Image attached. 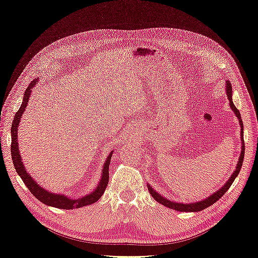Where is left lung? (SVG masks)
I'll list each match as a JSON object with an SVG mask.
<instances>
[{"label": "left lung", "instance_id": "8db88e82", "mask_svg": "<svg viewBox=\"0 0 258 258\" xmlns=\"http://www.w3.org/2000/svg\"><path fill=\"white\" fill-rule=\"evenodd\" d=\"M226 92H227V96H228V99H229V105H230V109L234 111V113L236 114L237 119H239L240 121V126H241V140H242V149H241V154H240V159L237 161V166L236 169L234 170V172L230 176L229 179L226 182V184H224V186L221 187V189H219L218 191H215L213 195H211L210 197H207L206 199H204L202 202H197V203H190V204H183V203H176V202H172V201H169V199L164 198L161 196L160 194H157V192L153 189V187L149 185L148 184V191L149 194L152 195V197L155 199L157 203L162 204V205L169 207V209H172L175 211H179V212H199V211L202 210H205L207 207L212 205L215 202H218L219 199H220L222 196L226 194V191H227L230 185H232L234 179L236 178V176L239 175V172L241 170V167H242V163H243V159H244V142H243V122H242V119H241V114H240V111L236 109L235 105H234V103L232 101V84H230L229 81L226 82Z\"/></svg>", "mask_w": 258, "mask_h": 258}]
</instances>
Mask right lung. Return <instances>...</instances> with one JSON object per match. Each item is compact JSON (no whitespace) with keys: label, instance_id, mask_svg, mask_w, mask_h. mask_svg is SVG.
<instances>
[{"label":"right lung","instance_id":"add662e5","mask_svg":"<svg viewBox=\"0 0 258 258\" xmlns=\"http://www.w3.org/2000/svg\"><path fill=\"white\" fill-rule=\"evenodd\" d=\"M38 82L37 80H33L32 82L29 84L28 89L24 92V97H23L22 105L19 107V110L15 114V118L13 120V125H11V157H13L14 167L16 169L17 174L21 176V178L28 189L30 190L31 194H32L34 197H36L38 201H40L43 204L47 206H53L56 207V209H63V210H73V209H80V207L91 205L98 201L99 198L102 197V195L104 194V191L107 186V182H109V166L111 157H112V153L110 152L109 156L106 157L104 166L102 169V177L99 179L98 185L96 186V189L91 192V194H88L84 197H80L76 199L69 198L67 196L62 194H53L51 191H47L41 187L39 184H38L36 180L31 177L30 174L26 171V169L23 164L21 154H19V147H18V139H17V131H18V125L21 122V118L24 113L25 107L28 105L30 95H31V89L36 86Z\"/></svg>","mask_w":258,"mask_h":258}]
</instances>
